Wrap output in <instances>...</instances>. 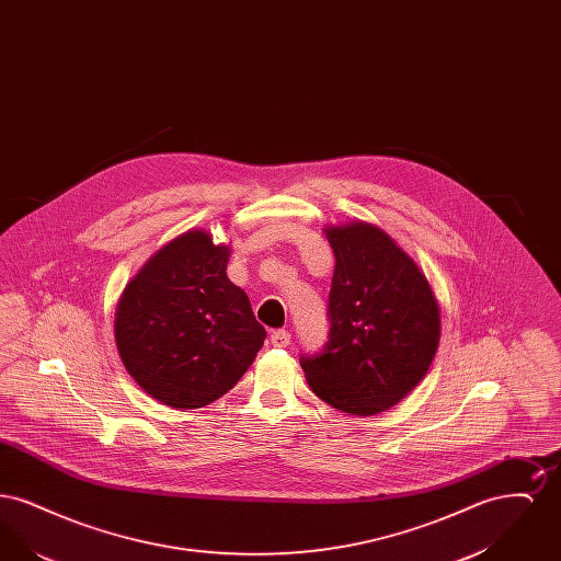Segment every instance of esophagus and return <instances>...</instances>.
Returning a JSON list of instances; mask_svg holds the SVG:
<instances>
[{"label": "esophagus", "instance_id": "obj_1", "mask_svg": "<svg viewBox=\"0 0 561 561\" xmlns=\"http://www.w3.org/2000/svg\"><path fill=\"white\" fill-rule=\"evenodd\" d=\"M271 345L273 347H288L290 345V332L288 330H273L271 332Z\"/></svg>", "mask_w": 561, "mask_h": 561}]
</instances>
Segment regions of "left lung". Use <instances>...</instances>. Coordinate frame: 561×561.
Instances as JSON below:
<instances>
[{"label": "left lung", "instance_id": "obj_1", "mask_svg": "<svg viewBox=\"0 0 561 561\" xmlns=\"http://www.w3.org/2000/svg\"><path fill=\"white\" fill-rule=\"evenodd\" d=\"M323 233L336 261L330 341L300 366L320 400L373 416L425 378L439 347V305L423 268L380 227L351 220Z\"/></svg>", "mask_w": 561, "mask_h": 561}]
</instances>
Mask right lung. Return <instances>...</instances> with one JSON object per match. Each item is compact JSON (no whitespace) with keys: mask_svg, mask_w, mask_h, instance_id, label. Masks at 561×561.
I'll use <instances>...</instances> for the list:
<instances>
[{"mask_svg":"<svg viewBox=\"0 0 561 561\" xmlns=\"http://www.w3.org/2000/svg\"><path fill=\"white\" fill-rule=\"evenodd\" d=\"M231 250L191 229L168 241L124 288L115 345L136 385L193 410L231 391L265 343L248 294L227 277Z\"/></svg>","mask_w":561,"mask_h":561,"instance_id":"obj_1","label":"right lung"}]
</instances>
